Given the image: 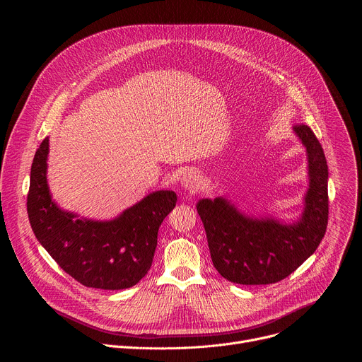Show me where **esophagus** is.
Listing matches in <instances>:
<instances>
[{"label":"esophagus","instance_id":"34e87169","mask_svg":"<svg viewBox=\"0 0 362 362\" xmlns=\"http://www.w3.org/2000/svg\"><path fill=\"white\" fill-rule=\"evenodd\" d=\"M180 186L187 190V192H197V189L200 187V176L196 170H187L183 173V176L180 177Z\"/></svg>","mask_w":362,"mask_h":362}]
</instances>
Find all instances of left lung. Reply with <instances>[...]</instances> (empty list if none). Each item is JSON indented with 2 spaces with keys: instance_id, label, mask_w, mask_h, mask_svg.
<instances>
[{
  "instance_id": "8db88e82",
  "label": "left lung",
  "mask_w": 362,
  "mask_h": 362,
  "mask_svg": "<svg viewBox=\"0 0 362 362\" xmlns=\"http://www.w3.org/2000/svg\"><path fill=\"white\" fill-rule=\"evenodd\" d=\"M306 147L309 189L298 222L253 219L223 197L202 199L197 214L216 271L240 285H267L285 279L320 246L328 225V166L321 143L306 124L293 126Z\"/></svg>"
}]
</instances>
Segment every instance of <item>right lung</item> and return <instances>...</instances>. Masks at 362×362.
<instances>
[{
	"instance_id": "right-lung-1",
	"label": "right lung",
	"mask_w": 362,
	"mask_h": 362,
	"mask_svg": "<svg viewBox=\"0 0 362 362\" xmlns=\"http://www.w3.org/2000/svg\"><path fill=\"white\" fill-rule=\"evenodd\" d=\"M47 156L48 137L35 151L27 196V214L38 242L84 286L117 291L136 285L151 267L159 228L176 206V193L153 192L113 221L76 219L51 200Z\"/></svg>"
}]
</instances>
